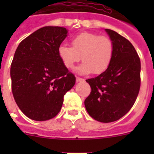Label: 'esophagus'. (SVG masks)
<instances>
[{
    "mask_svg": "<svg viewBox=\"0 0 154 154\" xmlns=\"http://www.w3.org/2000/svg\"><path fill=\"white\" fill-rule=\"evenodd\" d=\"M85 81V79L82 78H79V77H76V82H84Z\"/></svg>",
    "mask_w": 154,
    "mask_h": 154,
    "instance_id": "obj_1",
    "label": "esophagus"
}]
</instances>
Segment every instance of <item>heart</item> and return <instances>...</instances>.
<instances>
[{
	"label": "heart",
	"instance_id": "heart-1",
	"mask_svg": "<svg viewBox=\"0 0 154 154\" xmlns=\"http://www.w3.org/2000/svg\"><path fill=\"white\" fill-rule=\"evenodd\" d=\"M71 45H61L58 55L64 66L69 69H72L82 58L83 62L75 69L79 74H102L112 62L114 48L112 40L108 37L82 32L71 39Z\"/></svg>",
	"mask_w": 154,
	"mask_h": 154
}]
</instances>
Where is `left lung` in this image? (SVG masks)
<instances>
[{
    "mask_svg": "<svg viewBox=\"0 0 154 154\" xmlns=\"http://www.w3.org/2000/svg\"><path fill=\"white\" fill-rule=\"evenodd\" d=\"M113 44L109 67L96 78L86 79L91 93L85 106L91 117L111 123L126 115L135 103L140 88V59L133 45L124 37L105 29Z\"/></svg>",
    "mask_w": 154,
    "mask_h": 154,
    "instance_id": "left-lung-1",
    "label": "left lung"
}]
</instances>
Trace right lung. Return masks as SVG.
<instances>
[{
    "label": "right lung",
    "instance_id": "obj_1",
    "mask_svg": "<svg viewBox=\"0 0 154 154\" xmlns=\"http://www.w3.org/2000/svg\"><path fill=\"white\" fill-rule=\"evenodd\" d=\"M67 35L65 28L43 27L24 38L14 53L11 66L12 93L19 109L33 120L55 117L65 94L75 83V75L58 55Z\"/></svg>",
    "mask_w": 154,
    "mask_h": 154
}]
</instances>
